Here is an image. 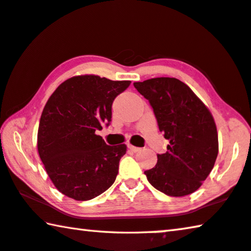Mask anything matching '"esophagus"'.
Instances as JSON below:
<instances>
[{"label":"esophagus","mask_w":251,"mask_h":251,"mask_svg":"<svg viewBox=\"0 0 251 251\" xmlns=\"http://www.w3.org/2000/svg\"><path fill=\"white\" fill-rule=\"evenodd\" d=\"M129 149L132 151V152H139V151H141V148H138V147H134L132 145H129Z\"/></svg>","instance_id":"obj_1"}]
</instances>
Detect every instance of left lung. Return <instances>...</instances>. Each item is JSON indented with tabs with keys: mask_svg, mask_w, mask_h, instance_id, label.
I'll return each instance as SVG.
<instances>
[{
	"mask_svg": "<svg viewBox=\"0 0 251 251\" xmlns=\"http://www.w3.org/2000/svg\"><path fill=\"white\" fill-rule=\"evenodd\" d=\"M149 100L159 130L169 140L168 151L158 154L148 181L170 197L190 195L207 179L218 155V133L210 111L194 91L176 77L134 82Z\"/></svg>",
	"mask_w": 251,
	"mask_h": 251,
	"instance_id": "1",
	"label": "left lung"
}]
</instances>
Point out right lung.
<instances>
[{
	"label": "right lung",
	"mask_w": 251,
	"mask_h": 251,
	"mask_svg": "<svg viewBox=\"0 0 251 251\" xmlns=\"http://www.w3.org/2000/svg\"><path fill=\"white\" fill-rule=\"evenodd\" d=\"M130 83L76 75L49 98L40 119L38 151L61 194L77 201L91 200L113 184L126 146H108L97 131L109 126L113 100Z\"/></svg>",
	"instance_id": "right-lung-1"
}]
</instances>
